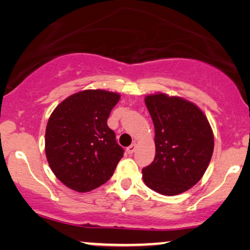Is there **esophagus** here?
I'll return each mask as SVG.
<instances>
[{
    "instance_id": "esophagus-1",
    "label": "esophagus",
    "mask_w": 250,
    "mask_h": 250,
    "mask_svg": "<svg viewBox=\"0 0 250 250\" xmlns=\"http://www.w3.org/2000/svg\"><path fill=\"white\" fill-rule=\"evenodd\" d=\"M135 149H136V143H133V145L127 146V149H126V152H127L128 155H132V153L135 151Z\"/></svg>"
}]
</instances>
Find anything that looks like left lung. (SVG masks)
Instances as JSON below:
<instances>
[{"mask_svg": "<svg viewBox=\"0 0 250 250\" xmlns=\"http://www.w3.org/2000/svg\"><path fill=\"white\" fill-rule=\"evenodd\" d=\"M155 125L156 156L142 169L143 182L164 196L191 189L204 176L214 151V134L203 110L180 97L158 92L145 98Z\"/></svg>", "mask_w": 250, "mask_h": 250, "instance_id": "8db88e82", "label": "left lung"}]
</instances>
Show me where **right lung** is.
Segmentation results:
<instances>
[{"instance_id": "obj_1", "label": "right lung", "mask_w": 250, "mask_h": 250, "mask_svg": "<svg viewBox=\"0 0 250 250\" xmlns=\"http://www.w3.org/2000/svg\"><path fill=\"white\" fill-rule=\"evenodd\" d=\"M119 99L115 92L84 90L64 99L51 114L46 159L57 179L69 189L87 192L114 174L124 150L107 119Z\"/></svg>"}]
</instances>
